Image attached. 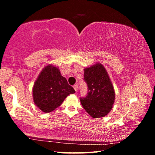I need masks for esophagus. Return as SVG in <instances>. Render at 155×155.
Here are the masks:
<instances>
[{
    "instance_id": "esophagus-1",
    "label": "esophagus",
    "mask_w": 155,
    "mask_h": 155,
    "mask_svg": "<svg viewBox=\"0 0 155 155\" xmlns=\"http://www.w3.org/2000/svg\"><path fill=\"white\" fill-rule=\"evenodd\" d=\"M73 88H74V89L75 90V91L77 92V90H78V85H77V84H75V85H74V86H73Z\"/></svg>"
}]
</instances>
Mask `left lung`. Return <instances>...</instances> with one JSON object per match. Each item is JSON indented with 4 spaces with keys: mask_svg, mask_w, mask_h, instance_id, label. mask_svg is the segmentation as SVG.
<instances>
[{
    "mask_svg": "<svg viewBox=\"0 0 155 155\" xmlns=\"http://www.w3.org/2000/svg\"><path fill=\"white\" fill-rule=\"evenodd\" d=\"M84 81L88 87L85 97L80 98L82 106L91 116H106L113 108L115 93L110 79L103 65L97 63L84 68Z\"/></svg>",
    "mask_w": 155,
    "mask_h": 155,
    "instance_id": "8db88e82",
    "label": "left lung"
}]
</instances>
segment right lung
<instances>
[{
    "label": "right lung",
    "instance_id": "right-lung-1",
    "mask_svg": "<svg viewBox=\"0 0 155 155\" xmlns=\"http://www.w3.org/2000/svg\"><path fill=\"white\" fill-rule=\"evenodd\" d=\"M74 93L59 69L51 64L42 69L32 88L34 103L44 113L54 110L67 96Z\"/></svg>",
    "mask_w": 155,
    "mask_h": 155
}]
</instances>
